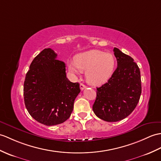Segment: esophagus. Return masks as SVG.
Listing matches in <instances>:
<instances>
[{"mask_svg":"<svg viewBox=\"0 0 161 161\" xmlns=\"http://www.w3.org/2000/svg\"><path fill=\"white\" fill-rule=\"evenodd\" d=\"M86 88V85H84V84H80V89H81V91H83V90L85 89Z\"/></svg>","mask_w":161,"mask_h":161,"instance_id":"esophagus-1","label":"esophagus"}]
</instances>
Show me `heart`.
I'll use <instances>...</instances> for the list:
<instances>
[{
	"label": "heart",
	"mask_w": 161,
	"mask_h": 161,
	"mask_svg": "<svg viewBox=\"0 0 161 161\" xmlns=\"http://www.w3.org/2000/svg\"><path fill=\"white\" fill-rule=\"evenodd\" d=\"M75 62L68 63V69L74 77L86 72V79L90 84L98 86L105 83L113 75L115 59L113 54L93 49L77 54Z\"/></svg>",
	"instance_id": "1"
}]
</instances>
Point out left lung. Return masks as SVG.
<instances>
[{"label": "left lung", "mask_w": 161, "mask_h": 161, "mask_svg": "<svg viewBox=\"0 0 161 161\" xmlns=\"http://www.w3.org/2000/svg\"><path fill=\"white\" fill-rule=\"evenodd\" d=\"M117 60L116 69L108 82L97 88L92 110L97 117L108 122L125 119L137 106L141 94V73L130 56L114 48Z\"/></svg>", "instance_id": "8db88e82"}]
</instances>
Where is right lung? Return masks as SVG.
Wrapping results in <instances>:
<instances>
[{
  "instance_id": "1",
  "label": "right lung",
  "mask_w": 161,
  "mask_h": 161,
  "mask_svg": "<svg viewBox=\"0 0 161 161\" xmlns=\"http://www.w3.org/2000/svg\"><path fill=\"white\" fill-rule=\"evenodd\" d=\"M56 58L53 50L44 48L33 59L24 82L26 108L35 120L48 126L70 117L80 92L79 83L66 77L65 63Z\"/></svg>"
}]
</instances>
